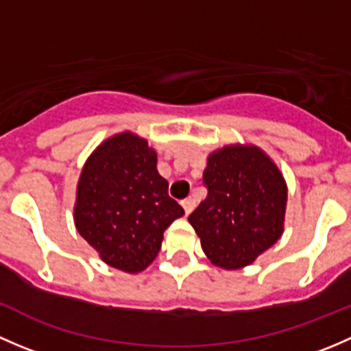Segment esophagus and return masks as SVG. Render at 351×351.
Wrapping results in <instances>:
<instances>
[{"mask_svg":"<svg viewBox=\"0 0 351 351\" xmlns=\"http://www.w3.org/2000/svg\"><path fill=\"white\" fill-rule=\"evenodd\" d=\"M182 205H183V208H185V214L189 215L190 212L195 208V200H193L192 197H189V198H185V200H182Z\"/></svg>","mask_w":351,"mask_h":351,"instance_id":"esophagus-1","label":"esophagus"}]
</instances>
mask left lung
Segmentation results:
<instances>
[{
    "label": "left lung",
    "instance_id": "1",
    "mask_svg": "<svg viewBox=\"0 0 351 351\" xmlns=\"http://www.w3.org/2000/svg\"><path fill=\"white\" fill-rule=\"evenodd\" d=\"M208 193L190 214L205 256L226 270L253 263L284 232L287 183L260 147L232 144L207 158Z\"/></svg>",
    "mask_w": 351,
    "mask_h": 351
}]
</instances>
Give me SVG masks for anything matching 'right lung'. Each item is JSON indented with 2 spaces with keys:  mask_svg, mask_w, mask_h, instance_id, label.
Returning a JSON list of instances; mask_svg holds the SVG:
<instances>
[{
  "mask_svg": "<svg viewBox=\"0 0 351 351\" xmlns=\"http://www.w3.org/2000/svg\"><path fill=\"white\" fill-rule=\"evenodd\" d=\"M146 139L115 134L86 159L74 205L77 232L105 263L139 274L158 256L162 232L185 210L168 195Z\"/></svg>",
  "mask_w": 351,
  "mask_h": 351,
  "instance_id": "add662e5",
  "label": "right lung"
}]
</instances>
